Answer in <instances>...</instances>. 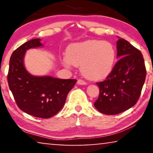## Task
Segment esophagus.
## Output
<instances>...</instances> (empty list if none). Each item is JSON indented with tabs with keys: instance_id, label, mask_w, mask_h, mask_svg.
I'll return each instance as SVG.
<instances>
[{
	"instance_id": "esophagus-1",
	"label": "esophagus",
	"mask_w": 153,
	"mask_h": 153,
	"mask_svg": "<svg viewBox=\"0 0 153 153\" xmlns=\"http://www.w3.org/2000/svg\"><path fill=\"white\" fill-rule=\"evenodd\" d=\"M77 83L79 85H86L87 83L85 82V81L82 80V79H79L78 81H77Z\"/></svg>"
}]
</instances>
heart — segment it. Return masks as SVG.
Masks as SVG:
<instances>
[{
  "mask_svg": "<svg viewBox=\"0 0 153 153\" xmlns=\"http://www.w3.org/2000/svg\"><path fill=\"white\" fill-rule=\"evenodd\" d=\"M115 59L116 51L111 44L92 39L70 46L64 62L74 66L82 65L85 76L93 80H100L111 72Z\"/></svg>",
  "mask_w": 153,
  "mask_h": 153,
  "instance_id": "b5f03b06",
  "label": "heart"
}]
</instances>
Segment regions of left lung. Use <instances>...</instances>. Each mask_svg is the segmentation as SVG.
I'll return each mask as SVG.
<instances>
[{
    "label": "left lung",
    "instance_id": "left-lung-1",
    "mask_svg": "<svg viewBox=\"0 0 153 153\" xmlns=\"http://www.w3.org/2000/svg\"><path fill=\"white\" fill-rule=\"evenodd\" d=\"M120 58L103 81L97 83L100 95L94 106L102 114L116 115L137 103L145 82L146 70L141 52L123 38L117 41Z\"/></svg>",
    "mask_w": 153,
    "mask_h": 153
}]
</instances>
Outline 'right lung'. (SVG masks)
<instances>
[{
  "label": "right lung",
  "mask_w": 153,
  "mask_h": 153,
  "mask_svg": "<svg viewBox=\"0 0 153 153\" xmlns=\"http://www.w3.org/2000/svg\"><path fill=\"white\" fill-rule=\"evenodd\" d=\"M40 40L31 39L13 51L10 60L7 82L21 110L37 118H49L63 107L67 95L76 80L35 76L27 72L24 65L25 52L42 46Z\"/></svg>",
  "instance_id": "right-lung-1"
}]
</instances>
